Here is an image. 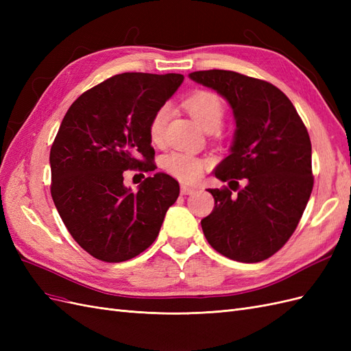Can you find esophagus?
Here are the masks:
<instances>
[{"mask_svg":"<svg viewBox=\"0 0 351 351\" xmlns=\"http://www.w3.org/2000/svg\"><path fill=\"white\" fill-rule=\"evenodd\" d=\"M196 192L195 187H190V186H186V184H182V193L183 195H192Z\"/></svg>","mask_w":351,"mask_h":351,"instance_id":"34e87169","label":"esophagus"}]
</instances>
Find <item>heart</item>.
<instances>
[{
	"label": "heart",
	"instance_id": "1",
	"mask_svg": "<svg viewBox=\"0 0 351 351\" xmlns=\"http://www.w3.org/2000/svg\"><path fill=\"white\" fill-rule=\"evenodd\" d=\"M186 108L205 132H215L224 119V105H222L219 97L208 90H197L190 95L186 99ZM169 115H171V108L167 104L159 107L152 115L149 123V137L154 143L162 141ZM164 167L169 174L190 183L200 178L205 168V161L186 152H171L164 158Z\"/></svg>",
	"mask_w": 351,
	"mask_h": 351
}]
</instances>
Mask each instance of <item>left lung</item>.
Instances as JSON below:
<instances>
[{
  "mask_svg": "<svg viewBox=\"0 0 351 351\" xmlns=\"http://www.w3.org/2000/svg\"><path fill=\"white\" fill-rule=\"evenodd\" d=\"M189 77L219 93L236 120L230 155L214 169L215 177L246 183L237 195L208 189L215 206L200 221L204 234L232 261L268 259L291 237L312 193L309 133L291 101L268 82L228 70Z\"/></svg>",
  "mask_w": 351,
  "mask_h": 351,
  "instance_id": "1",
  "label": "left lung"
}]
</instances>
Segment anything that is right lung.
Instances as JSON below:
<instances>
[{"instance_id":"add662e5","label":"right lung","mask_w":351,"mask_h":351,"mask_svg":"<svg viewBox=\"0 0 351 351\" xmlns=\"http://www.w3.org/2000/svg\"><path fill=\"white\" fill-rule=\"evenodd\" d=\"M183 80L176 73L117 74L82 93L62 119L49 154L51 196L71 237L93 258L137 256L177 200L171 176L155 173L133 192L123 173L155 169L149 123Z\"/></svg>"}]
</instances>
